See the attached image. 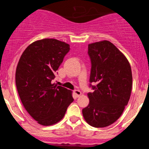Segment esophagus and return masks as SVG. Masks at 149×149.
<instances>
[{
    "label": "esophagus",
    "mask_w": 149,
    "mask_h": 149,
    "mask_svg": "<svg viewBox=\"0 0 149 149\" xmlns=\"http://www.w3.org/2000/svg\"><path fill=\"white\" fill-rule=\"evenodd\" d=\"M73 93H74V94L76 95L77 97L80 96H81V92L79 91V90H75V91H73Z\"/></svg>",
    "instance_id": "obj_1"
}]
</instances>
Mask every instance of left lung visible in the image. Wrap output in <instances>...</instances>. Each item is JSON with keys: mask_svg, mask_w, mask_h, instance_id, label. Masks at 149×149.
Instances as JSON below:
<instances>
[{"mask_svg": "<svg viewBox=\"0 0 149 149\" xmlns=\"http://www.w3.org/2000/svg\"><path fill=\"white\" fill-rule=\"evenodd\" d=\"M91 70L89 104L82 109L84 120L95 128H104L120 117L128 104L132 73L126 57L108 41L88 45ZM92 84H96L92 86Z\"/></svg>", "mask_w": 149, "mask_h": 149, "instance_id": "8db88e82", "label": "left lung"}]
</instances>
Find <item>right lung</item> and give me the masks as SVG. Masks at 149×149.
Returning <instances> with one entry per match:
<instances>
[{
	"label": "right lung",
	"mask_w": 149,
	"mask_h": 149,
	"mask_svg": "<svg viewBox=\"0 0 149 149\" xmlns=\"http://www.w3.org/2000/svg\"><path fill=\"white\" fill-rule=\"evenodd\" d=\"M69 50L68 44L54 38L36 41L26 48L17 65L15 83L21 102L42 125L59 122L73 102L71 91L52 83Z\"/></svg>",
	"instance_id": "add662e5"
}]
</instances>
